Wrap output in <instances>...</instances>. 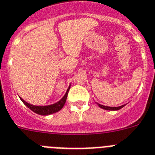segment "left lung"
<instances>
[{"label": "left lung", "instance_id": "obj_1", "mask_svg": "<svg viewBox=\"0 0 155 155\" xmlns=\"http://www.w3.org/2000/svg\"><path fill=\"white\" fill-rule=\"evenodd\" d=\"M97 104L101 108H103V109L104 110H109V111H118V110L121 109L122 107H123L125 105H126V104H123V105L118 106V107H109V106L102 105V104H98V103H97Z\"/></svg>", "mask_w": 155, "mask_h": 155}]
</instances>
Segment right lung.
Masks as SVG:
<instances>
[{
    "mask_svg": "<svg viewBox=\"0 0 155 155\" xmlns=\"http://www.w3.org/2000/svg\"><path fill=\"white\" fill-rule=\"evenodd\" d=\"M70 89V86L68 87V88L67 89V91L65 93L63 97L61 98V100L58 101V102L54 104H50V105H46V106H37V105H33L31 104L28 103V102L25 101L22 99L21 97H20L21 101L24 103L25 105H26V107H28L30 110L33 111V112L37 113L38 115H51V114H54V113L58 112V111L62 108L64 107L65 101H66L67 96H68V91Z\"/></svg>",
    "mask_w": 155,
    "mask_h": 155,
    "instance_id": "1",
    "label": "right lung"
}]
</instances>
